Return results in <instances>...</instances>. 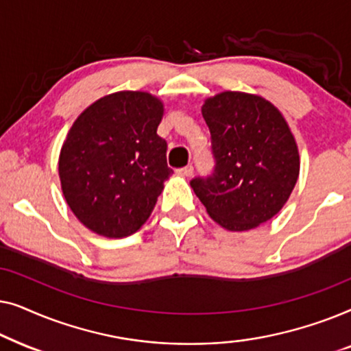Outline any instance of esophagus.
<instances>
[{
    "instance_id": "esophagus-1",
    "label": "esophagus",
    "mask_w": 351,
    "mask_h": 351,
    "mask_svg": "<svg viewBox=\"0 0 351 351\" xmlns=\"http://www.w3.org/2000/svg\"><path fill=\"white\" fill-rule=\"evenodd\" d=\"M177 172H179V174L184 176V177H191V176H193V167H191V166L182 167V169H179Z\"/></svg>"
}]
</instances>
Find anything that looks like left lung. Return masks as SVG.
<instances>
[{"label":"left lung","mask_w":351,"mask_h":351,"mask_svg":"<svg viewBox=\"0 0 351 351\" xmlns=\"http://www.w3.org/2000/svg\"><path fill=\"white\" fill-rule=\"evenodd\" d=\"M201 113L215 171L191 180V189L222 228H257L280 213L299 179L294 134L280 110L257 94L223 90L206 99Z\"/></svg>","instance_id":"left-lung-1"}]
</instances>
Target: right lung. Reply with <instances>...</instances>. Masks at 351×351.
Instances as JSON below:
<instances>
[{"label":"right lung","mask_w":351,"mask_h":351,"mask_svg":"<svg viewBox=\"0 0 351 351\" xmlns=\"http://www.w3.org/2000/svg\"><path fill=\"white\" fill-rule=\"evenodd\" d=\"M165 104L145 90L104 95L71 124L59 155L64 198L99 237L119 239L147 222L172 169L156 134Z\"/></svg>","instance_id":"obj_1"}]
</instances>
